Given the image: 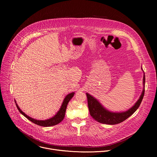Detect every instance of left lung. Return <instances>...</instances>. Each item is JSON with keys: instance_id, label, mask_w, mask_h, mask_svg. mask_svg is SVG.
<instances>
[{"instance_id": "obj_1", "label": "left lung", "mask_w": 157, "mask_h": 157, "mask_svg": "<svg viewBox=\"0 0 157 157\" xmlns=\"http://www.w3.org/2000/svg\"><path fill=\"white\" fill-rule=\"evenodd\" d=\"M145 73L144 72V87L139 99L135 103V104L129 109L126 111L119 112H119L117 113V112L109 111V110L105 109L97 99L87 93L86 96L87 98L88 108L89 113H90V115L94 119H95L98 122L104 124L115 125L124 121L135 113L140 106L145 93Z\"/></svg>"}]
</instances>
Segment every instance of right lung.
Listing matches in <instances>:
<instances>
[{"label": "right lung", "instance_id": "add662e5", "mask_svg": "<svg viewBox=\"0 0 157 157\" xmlns=\"http://www.w3.org/2000/svg\"><path fill=\"white\" fill-rule=\"evenodd\" d=\"M74 94H75V92H73V93H71L67 95L64 98V99L63 101V103L61 105V107L59 108V110L57 112V113L52 117H51L48 119H47V120H36V119H35L33 118L29 117V116L25 114L24 112L20 109V107H18V104H17L15 100V102L17 107L18 110H19L20 113L22 115L24 116L26 118H27L29 121H30L31 122H32L33 123H34L38 125H40V126H43V127H50V126H53V125H55L60 123L63 120L64 116H65V112L66 110L67 105H68V104L70 102V101L74 96Z\"/></svg>", "mask_w": 157, "mask_h": 157}]
</instances>
